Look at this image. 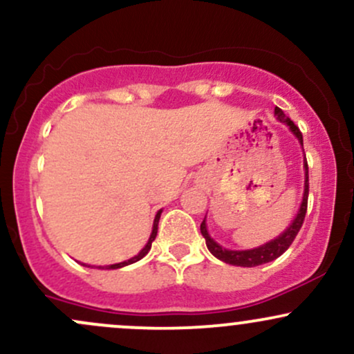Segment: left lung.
I'll return each mask as SVG.
<instances>
[{
  "instance_id": "obj_1",
  "label": "left lung",
  "mask_w": 354,
  "mask_h": 354,
  "mask_svg": "<svg viewBox=\"0 0 354 354\" xmlns=\"http://www.w3.org/2000/svg\"><path fill=\"white\" fill-rule=\"evenodd\" d=\"M274 115L278 116V120L281 121V123H286L288 126H290V129L293 131V135L298 138V141L303 146V135H301V131H299L298 126H296L293 121L290 120V118H286V115H284V113L278 106L274 108ZM308 178H310L308 176V161H306V156H304V193H303V201H301V206H299L298 214H296V218L290 225V228L284 230V233L279 234L278 238L271 239V241L266 243V245L254 248V250L233 251V250H226V248L219 246L218 243L208 234V230H206V221L203 219L201 234L206 239V246H208L209 253L213 256H216V258L221 259V261L228 263V265L245 266V268L265 265V263H270V261H273V259L279 258V256H281L284 251L291 246V243L295 241L296 234H298V231L301 230V226H303L304 216H306L308 193H310V183H308L310 180H308Z\"/></svg>"
}]
</instances>
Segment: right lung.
<instances>
[{"instance_id":"obj_1","label":"right lung","mask_w":354,"mask_h":354,"mask_svg":"<svg viewBox=\"0 0 354 354\" xmlns=\"http://www.w3.org/2000/svg\"><path fill=\"white\" fill-rule=\"evenodd\" d=\"M160 216H161V211H158V213H156V216H154V223H153V231H151V234H149V239H148V243H146V246L143 248V250L140 251V253H138L136 256H133V258H129L128 261H123V263H116V265H109V266H100V270H118V268L128 266V265H131V263H136V261H140L141 258H145V256L148 254V251L151 250V243L154 241V238H156V233H158V223H160ZM83 266H88V268H89V265H83Z\"/></svg>"}]
</instances>
